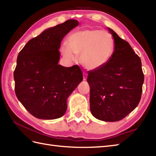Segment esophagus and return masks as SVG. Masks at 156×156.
I'll list each match as a JSON object with an SVG mask.
<instances>
[{"label": "esophagus", "instance_id": "34e87169", "mask_svg": "<svg viewBox=\"0 0 156 156\" xmlns=\"http://www.w3.org/2000/svg\"><path fill=\"white\" fill-rule=\"evenodd\" d=\"M87 76H88V74H87V73L84 72V74H83V79H84V80H87Z\"/></svg>", "mask_w": 156, "mask_h": 156}]
</instances>
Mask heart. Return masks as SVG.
Masks as SVG:
<instances>
[{"instance_id":"obj_1","label":"heart","mask_w":156,"mask_h":156,"mask_svg":"<svg viewBox=\"0 0 156 156\" xmlns=\"http://www.w3.org/2000/svg\"><path fill=\"white\" fill-rule=\"evenodd\" d=\"M68 45H63L62 54L68 60L81 55L82 66L96 69L107 64L113 55L115 44L112 35L106 31L87 29L76 31L68 38Z\"/></svg>"}]
</instances>
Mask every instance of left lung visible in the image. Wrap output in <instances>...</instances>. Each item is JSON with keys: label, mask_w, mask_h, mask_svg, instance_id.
<instances>
[{"label": "left lung", "mask_w": 156, "mask_h": 156, "mask_svg": "<svg viewBox=\"0 0 156 156\" xmlns=\"http://www.w3.org/2000/svg\"><path fill=\"white\" fill-rule=\"evenodd\" d=\"M113 55L102 67L88 71L90 108L99 120L115 122L124 119L137 107L142 93L144 74L141 59L127 41L111 29Z\"/></svg>", "instance_id": "1"}]
</instances>
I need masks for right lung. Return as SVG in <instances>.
Returning a JSON list of instances; mask_svg holds the SVG:
<instances>
[{
	"label": "right lung",
	"mask_w": 156,
	"mask_h": 156,
	"mask_svg": "<svg viewBox=\"0 0 156 156\" xmlns=\"http://www.w3.org/2000/svg\"><path fill=\"white\" fill-rule=\"evenodd\" d=\"M78 25V21L70 19L46 29L30 39L17 56L15 94L36 118L51 120L62 117L67 109V98L83 80L78 65L58 64L62 39Z\"/></svg>",
	"instance_id": "right-lung-1"
}]
</instances>
